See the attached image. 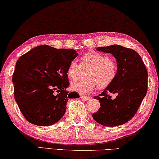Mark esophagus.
Returning <instances> with one entry per match:
<instances>
[{"label": "esophagus", "instance_id": "obj_1", "mask_svg": "<svg viewBox=\"0 0 159 159\" xmlns=\"http://www.w3.org/2000/svg\"><path fill=\"white\" fill-rule=\"evenodd\" d=\"M80 98H81V99L84 100H90V97L85 96V95H80Z\"/></svg>", "mask_w": 159, "mask_h": 159}]
</instances>
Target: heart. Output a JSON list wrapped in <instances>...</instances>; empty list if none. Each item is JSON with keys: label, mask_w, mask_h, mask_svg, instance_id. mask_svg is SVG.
<instances>
[{"label": "heart", "mask_w": 159, "mask_h": 159, "mask_svg": "<svg viewBox=\"0 0 159 159\" xmlns=\"http://www.w3.org/2000/svg\"><path fill=\"white\" fill-rule=\"evenodd\" d=\"M81 65L84 68H90L87 73L88 79L74 80L70 84L71 89L80 94H88L97 86L105 89L112 84L117 75V63L107 55L97 52L85 53L81 58ZM80 70L81 66L72 61L68 66L66 74L71 79H75Z\"/></svg>", "instance_id": "b5f03b06"}]
</instances>
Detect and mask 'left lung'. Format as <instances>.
Listing matches in <instances>:
<instances>
[{
  "instance_id": "1",
  "label": "left lung",
  "mask_w": 159,
  "mask_h": 159,
  "mask_svg": "<svg viewBox=\"0 0 159 159\" xmlns=\"http://www.w3.org/2000/svg\"><path fill=\"white\" fill-rule=\"evenodd\" d=\"M99 52L110 53L115 58L117 72L112 83L104 91L95 96L100 109L93 118L100 125L116 127L125 124L134 117L147 92L148 74L142 59L137 52L120 45L97 48ZM107 93L117 94L112 99Z\"/></svg>"
}]
</instances>
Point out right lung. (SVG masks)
Listing matches in <instances>:
<instances>
[{
	"label": "right lung",
	"mask_w": 159,
	"mask_h": 159,
	"mask_svg": "<svg viewBox=\"0 0 159 159\" xmlns=\"http://www.w3.org/2000/svg\"><path fill=\"white\" fill-rule=\"evenodd\" d=\"M78 55L74 49L40 45L19 58L12 79L14 96L29 122L41 127L54 125L64 115L68 100L80 97L66 90L68 66Z\"/></svg>",
	"instance_id": "add662e5"
}]
</instances>
